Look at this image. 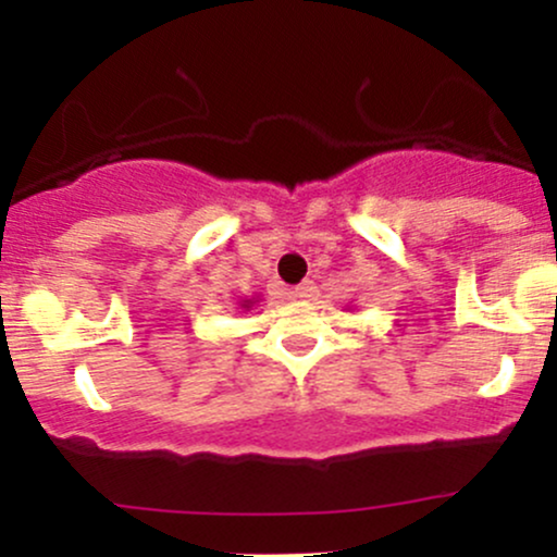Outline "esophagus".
I'll use <instances>...</instances> for the list:
<instances>
[{
  "mask_svg": "<svg viewBox=\"0 0 557 557\" xmlns=\"http://www.w3.org/2000/svg\"><path fill=\"white\" fill-rule=\"evenodd\" d=\"M314 293H317V287H314V283H311V280H304V283L293 287V296L304 298V300L306 298H314Z\"/></svg>",
  "mask_w": 557,
  "mask_h": 557,
  "instance_id": "esophagus-1",
  "label": "esophagus"
}]
</instances>
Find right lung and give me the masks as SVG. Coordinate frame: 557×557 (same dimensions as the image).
<instances>
[{
	"instance_id": "1",
	"label": "right lung",
	"mask_w": 557,
	"mask_h": 557,
	"mask_svg": "<svg viewBox=\"0 0 557 557\" xmlns=\"http://www.w3.org/2000/svg\"><path fill=\"white\" fill-rule=\"evenodd\" d=\"M251 306H253V300H243V304H240V309H251Z\"/></svg>"
}]
</instances>
